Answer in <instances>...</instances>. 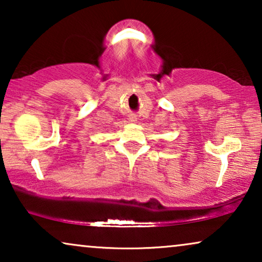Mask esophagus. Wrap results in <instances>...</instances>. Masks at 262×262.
Masks as SVG:
<instances>
[{
    "mask_svg": "<svg viewBox=\"0 0 262 262\" xmlns=\"http://www.w3.org/2000/svg\"><path fill=\"white\" fill-rule=\"evenodd\" d=\"M128 119H130L131 121H136V117L135 116H131L130 118H128Z\"/></svg>",
    "mask_w": 262,
    "mask_h": 262,
    "instance_id": "34e87169",
    "label": "esophagus"
}]
</instances>
